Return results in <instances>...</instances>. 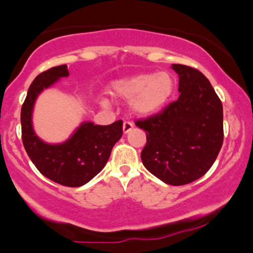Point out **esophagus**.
I'll list each match as a JSON object with an SVG mask.
<instances>
[{"instance_id":"34e87169","label":"esophagus","mask_w":253,"mask_h":253,"mask_svg":"<svg viewBox=\"0 0 253 253\" xmlns=\"http://www.w3.org/2000/svg\"><path fill=\"white\" fill-rule=\"evenodd\" d=\"M132 128H133V124H132L131 121H125L124 122V133L125 134L128 133V132L131 131Z\"/></svg>"}]
</instances>
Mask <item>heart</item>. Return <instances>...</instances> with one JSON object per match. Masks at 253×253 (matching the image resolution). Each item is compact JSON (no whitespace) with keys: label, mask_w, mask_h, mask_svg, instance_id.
Wrapping results in <instances>:
<instances>
[{"label":"heart","mask_w":253,"mask_h":253,"mask_svg":"<svg viewBox=\"0 0 253 253\" xmlns=\"http://www.w3.org/2000/svg\"><path fill=\"white\" fill-rule=\"evenodd\" d=\"M175 91V79L171 73H138L114 82L111 94L116 98L132 99V110L138 115H150L162 110Z\"/></svg>","instance_id":"1"}]
</instances>
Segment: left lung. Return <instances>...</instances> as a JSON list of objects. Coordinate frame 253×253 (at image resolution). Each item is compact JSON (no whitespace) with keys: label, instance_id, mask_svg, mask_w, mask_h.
<instances>
[{"label":"left lung","instance_id":"1","mask_svg":"<svg viewBox=\"0 0 253 253\" xmlns=\"http://www.w3.org/2000/svg\"><path fill=\"white\" fill-rule=\"evenodd\" d=\"M180 77V95L162 110L136 121L147 143L144 167L168 185L196 181L211 168L223 145V104L197 68L172 65Z\"/></svg>","mask_w":253,"mask_h":253}]
</instances>
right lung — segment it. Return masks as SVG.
Listing matches in <instances>:
<instances>
[{
    "label": "right lung",
    "instance_id": "add662e5",
    "mask_svg": "<svg viewBox=\"0 0 253 253\" xmlns=\"http://www.w3.org/2000/svg\"><path fill=\"white\" fill-rule=\"evenodd\" d=\"M68 75L67 65L56 66L40 73L30 84L20 111L22 141L33 164L45 177L66 187H79L105 167L124 131L121 120L108 126L85 122L62 144H46L38 138L32 126L35 99L42 89Z\"/></svg>",
    "mask_w": 253,
    "mask_h": 253
}]
</instances>
